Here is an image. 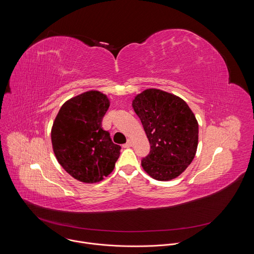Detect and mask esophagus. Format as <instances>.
<instances>
[{"instance_id": "34e87169", "label": "esophagus", "mask_w": 254, "mask_h": 254, "mask_svg": "<svg viewBox=\"0 0 254 254\" xmlns=\"http://www.w3.org/2000/svg\"><path fill=\"white\" fill-rule=\"evenodd\" d=\"M123 147H124V148H130V147H131V141H130V140H127V141L124 144Z\"/></svg>"}]
</instances>
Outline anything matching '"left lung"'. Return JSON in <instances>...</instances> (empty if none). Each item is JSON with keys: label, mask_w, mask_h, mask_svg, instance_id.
<instances>
[{"label": "left lung", "mask_w": 254, "mask_h": 254, "mask_svg": "<svg viewBox=\"0 0 254 254\" xmlns=\"http://www.w3.org/2000/svg\"><path fill=\"white\" fill-rule=\"evenodd\" d=\"M151 144L141 167L158 181H170L192 163L198 147V122L189 105L177 95L149 88L132 100Z\"/></svg>", "instance_id": "obj_1"}]
</instances>
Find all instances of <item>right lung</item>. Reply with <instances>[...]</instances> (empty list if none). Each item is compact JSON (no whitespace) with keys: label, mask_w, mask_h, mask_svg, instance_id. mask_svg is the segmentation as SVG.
<instances>
[{"label":"right lung","mask_w":254,"mask_h":254,"mask_svg":"<svg viewBox=\"0 0 254 254\" xmlns=\"http://www.w3.org/2000/svg\"><path fill=\"white\" fill-rule=\"evenodd\" d=\"M110 99L89 90L67 100L51 129L52 148L61 167L83 183H97L110 175L121 154L110 132L101 127Z\"/></svg>","instance_id":"right-lung-1"}]
</instances>
